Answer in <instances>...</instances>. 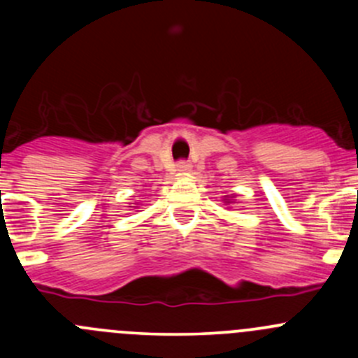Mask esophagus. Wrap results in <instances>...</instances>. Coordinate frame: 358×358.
Listing matches in <instances>:
<instances>
[{
	"label": "esophagus",
	"mask_w": 358,
	"mask_h": 358,
	"mask_svg": "<svg viewBox=\"0 0 358 358\" xmlns=\"http://www.w3.org/2000/svg\"><path fill=\"white\" fill-rule=\"evenodd\" d=\"M176 171H178V175H189L192 171V166H190V162L182 161L176 164Z\"/></svg>",
	"instance_id": "esophagus-1"
}]
</instances>
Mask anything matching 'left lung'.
Returning <instances> with one entry per match:
<instances>
[{"label":"left lung","mask_w":358,"mask_h":358,"mask_svg":"<svg viewBox=\"0 0 358 358\" xmlns=\"http://www.w3.org/2000/svg\"><path fill=\"white\" fill-rule=\"evenodd\" d=\"M223 202H225V204H230V202H234V196L232 197L225 196V197H223Z\"/></svg>","instance_id":"8db88e82"}]
</instances>
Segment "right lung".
Listing matches in <instances>:
<instances>
[{
	"label": "right lung",
	"mask_w": 358,
	"mask_h": 358,
	"mask_svg": "<svg viewBox=\"0 0 358 358\" xmlns=\"http://www.w3.org/2000/svg\"><path fill=\"white\" fill-rule=\"evenodd\" d=\"M129 208H138V206H129Z\"/></svg>",
	"instance_id": "1"
}]
</instances>
